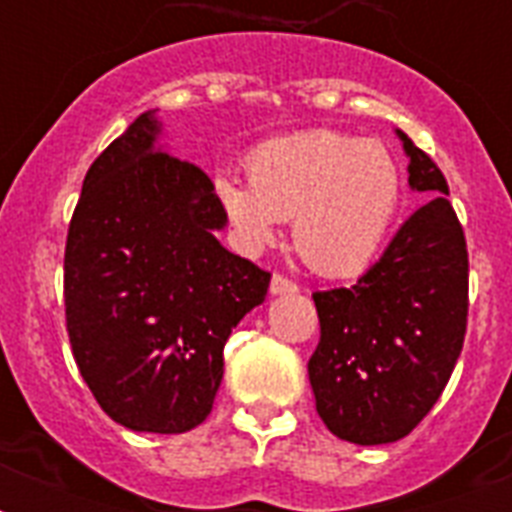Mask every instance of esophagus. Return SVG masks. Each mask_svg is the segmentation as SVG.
<instances>
[{"instance_id": "esophagus-1", "label": "esophagus", "mask_w": 512, "mask_h": 512, "mask_svg": "<svg viewBox=\"0 0 512 512\" xmlns=\"http://www.w3.org/2000/svg\"><path fill=\"white\" fill-rule=\"evenodd\" d=\"M297 292H300V289H297V284L295 281H289L287 276H279V273H276V276L271 279V295L273 297L297 295Z\"/></svg>"}]
</instances>
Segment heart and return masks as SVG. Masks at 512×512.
<instances>
[{
  "label": "heart",
  "mask_w": 512,
  "mask_h": 512,
  "mask_svg": "<svg viewBox=\"0 0 512 512\" xmlns=\"http://www.w3.org/2000/svg\"><path fill=\"white\" fill-rule=\"evenodd\" d=\"M249 180L220 172L215 196L247 252H263L292 217V244L327 279L380 257L404 204V172L388 148L335 130L276 138L247 159Z\"/></svg>",
  "instance_id": "heart-1"
}]
</instances>
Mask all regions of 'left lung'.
<instances>
[{"label":"left lung","mask_w":512,"mask_h":512,"mask_svg":"<svg viewBox=\"0 0 512 512\" xmlns=\"http://www.w3.org/2000/svg\"><path fill=\"white\" fill-rule=\"evenodd\" d=\"M409 188L428 201L350 289L316 292L321 340L308 361L316 412L358 446L393 444L433 409L468 324V247L433 159L396 130Z\"/></svg>","instance_id":"1"}]
</instances>
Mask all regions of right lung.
Listing matches in <instances>:
<instances>
[{
    "label": "right lung",
    "mask_w": 512,
    "mask_h": 512,
    "mask_svg": "<svg viewBox=\"0 0 512 512\" xmlns=\"http://www.w3.org/2000/svg\"><path fill=\"white\" fill-rule=\"evenodd\" d=\"M140 114L92 162L66 241V327L100 409L138 433L207 420L233 327L271 273L217 241L228 215L199 167Z\"/></svg>",
    "instance_id": "1"
}]
</instances>
